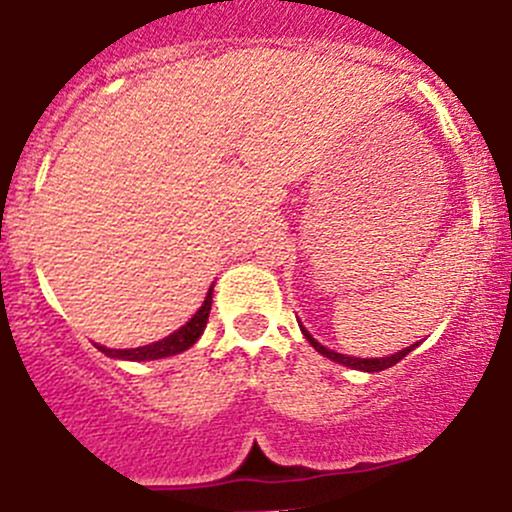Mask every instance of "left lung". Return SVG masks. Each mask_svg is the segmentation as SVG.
<instances>
[{
  "mask_svg": "<svg viewBox=\"0 0 512 512\" xmlns=\"http://www.w3.org/2000/svg\"><path fill=\"white\" fill-rule=\"evenodd\" d=\"M298 326H301V324H298ZM301 331H303V336H306V339H308V344H311V347L316 349V352L324 354V357H329V359H334V362H339V365L352 367V370H362V372H380V370H388V367L398 365V362L405 357V354L413 352V349L418 347V342H416V344H411V347H405V349H400V352L390 354V357L359 359V357H347V354H339V352H334V349H326L324 344L316 342V339H313V336L308 334L306 329H303V326H301Z\"/></svg>",
  "mask_w": 512,
  "mask_h": 512,
  "instance_id": "8db88e82",
  "label": "left lung"
}]
</instances>
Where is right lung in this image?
Masks as SVG:
<instances>
[{"instance_id": "add662e5", "label": "right lung", "mask_w": 512, "mask_h": 512, "mask_svg": "<svg viewBox=\"0 0 512 512\" xmlns=\"http://www.w3.org/2000/svg\"><path fill=\"white\" fill-rule=\"evenodd\" d=\"M211 296H214V288H209L204 306L193 313V319L188 321V324H183L178 331H173L170 336L160 339V342L145 344V347H137V349H107V347H99V349L107 354V357L132 359V362H147V359H163V357H173V354L186 352V349L193 347V344L199 342V336L204 334L206 321H209V311H211Z\"/></svg>"}]
</instances>
